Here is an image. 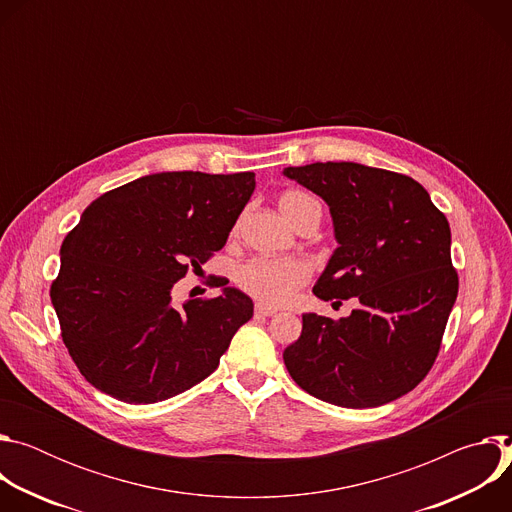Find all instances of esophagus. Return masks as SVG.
Listing matches in <instances>:
<instances>
[{"label":"esophagus","instance_id":"obj_1","mask_svg":"<svg viewBox=\"0 0 512 512\" xmlns=\"http://www.w3.org/2000/svg\"><path fill=\"white\" fill-rule=\"evenodd\" d=\"M255 312H257L259 316H275V314H277V310L267 308V306H263V304H257V306H255Z\"/></svg>","mask_w":512,"mask_h":512}]
</instances>
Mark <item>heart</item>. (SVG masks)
I'll return each mask as SVG.
<instances>
[{
  "mask_svg": "<svg viewBox=\"0 0 512 512\" xmlns=\"http://www.w3.org/2000/svg\"><path fill=\"white\" fill-rule=\"evenodd\" d=\"M279 208L296 227L312 212H320L318 200L300 190L281 194ZM310 273V263L298 257H253L239 267L237 283L259 304L279 308L298 296Z\"/></svg>",
  "mask_w": 512,
  "mask_h": 512,
  "instance_id": "heart-1",
  "label": "heart"
}]
</instances>
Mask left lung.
Wrapping results in <instances>:
<instances>
[{"mask_svg":"<svg viewBox=\"0 0 512 512\" xmlns=\"http://www.w3.org/2000/svg\"><path fill=\"white\" fill-rule=\"evenodd\" d=\"M283 176L330 206L338 247L314 294L360 304L340 320L302 316V336L283 350L291 379L350 409L403 397L429 373L458 296L448 218L419 182L389 170L316 162Z\"/></svg>","mask_w":512,"mask_h":512,"instance_id":"left-lung-1","label":"left lung"}]
</instances>
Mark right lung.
I'll use <instances>...</instances> for the list:
<instances>
[{
    "instance_id": "1",
    "label": "right lung",
    "mask_w": 512,
    "mask_h": 512,
    "mask_svg": "<svg viewBox=\"0 0 512 512\" xmlns=\"http://www.w3.org/2000/svg\"><path fill=\"white\" fill-rule=\"evenodd\" d=\"M253 190V172H160L85 208L60 247L50 298L93 387L125 403H158L218 367L253 300L218 281V298L176 306L172 287L225 247Z\"/></svg>"
}]
</instances>
